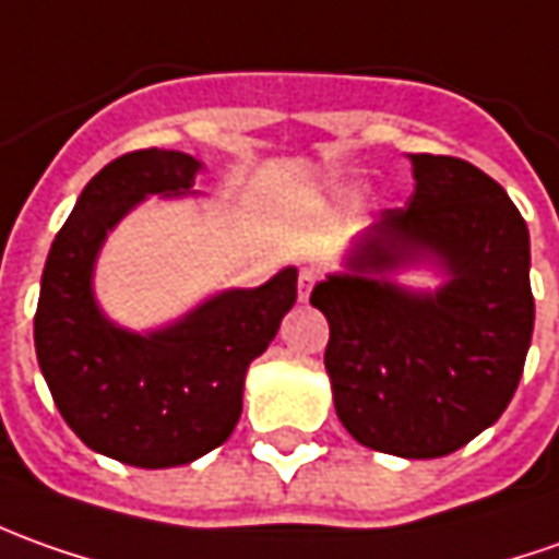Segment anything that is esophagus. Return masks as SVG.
Masks as SVG:
<instances>
[{
    "mask_svg": "<svg viewBox=\"0 0 559 559\" xmlns=\"http://www.w3.org/2000/svg\"><path fill=\"white\" fill-rule=\"evenodd\" d=\"M314 281H318V272H314V269H302V272H299V299H302V302L309 299Z\"/></svg>",
    "mask_w": 559,
    "mask_h": 559,
    "instance_id": "34e87169",
    "label": "esophagus"
}]
</instances>
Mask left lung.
<instances>
[{
	"label": "left lung",
	"instance_id": "1",
	"mask_svg": "<svg viewBox=\"0 0 559 559\" xmlns=\"http://www.w3.org/2000/svg\"><path fill=\"white\" fill-rule=\"evenodd\" d=\"M416 192L364 235L348 275L311 290L324 311L333 404L348 435L379 453L438 459L496 423L533 343L530 229L492 177L453 155H409ZM454 278L416 297L373 280L413 252Z\"/></svg>",
	"mask_w": 559,
	"mask_h": 559
}]
</instances>
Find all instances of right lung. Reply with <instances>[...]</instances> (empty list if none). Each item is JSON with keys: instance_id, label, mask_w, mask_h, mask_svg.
I'll return each mask as SVG.
<instances>
[{"instance_id": "add662e5", "label": "right lung", "mask_w": 559, "mask_h": 559, "mask_svg": "<svg viewBox=\"0 0 559 559\" xmlns=\"http://www.w3.org/2000/svg\"><path fill=\"white\" fill-rule=\"evenodd\" d=\"M199 174L189 152L119 155L82 189L41 272L33 333L57 409L82 443L134 468L186 465L229 440L250 360L296 302V269H284L150 336L112 328L97 311L91 269L106 231L143 195L186 192Z\"/></svg>"}]
</instances>
